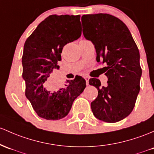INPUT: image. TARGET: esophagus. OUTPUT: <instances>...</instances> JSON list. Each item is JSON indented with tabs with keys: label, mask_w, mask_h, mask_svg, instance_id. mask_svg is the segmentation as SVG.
I'll return each mask as SVG.
<instances>
[{
	"label": "esophagus",
	"mask_w": 154,
	"mask_h": 154,
	"mask_svg": "<svg viewBox=\"0 0 154 154\" xmlns=\"http://www.w3.org/2000/svg\"><path fill=\"white\" fill-rule=\"evenodd\" d=\"M89 79H90V77H88V76H85V80L86 81V85H89Z\"/></svg>",
	"instance_id": "1"
}]
</instances>
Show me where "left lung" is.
Here are the masks:
<instances>
[{
  "instance_id": "left-lung-1",
  "label": "left lung",
  "mask_w": 154,
  "mask_h": 154,
  "mask_svg": "<svg viewBox=\"0 0 154 154\" xmlns=\"http://www.w3.org/2000/svg\"><path fill=\"white\" fill-rule=\"evenodd\" d=\"M81 21L84 36L95 46L97 62L107 64L104 67L107 87H102L98 79L89 80L98 90L91 109L101 121L118 122L131 112L140 92L139 50L127 26L113 15H83Z\"/></svg>"
}]
</instances>
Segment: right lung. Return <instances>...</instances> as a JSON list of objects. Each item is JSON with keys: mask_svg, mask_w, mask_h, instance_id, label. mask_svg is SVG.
Here are the masks:
<instances>
[{"mask_svg": "<svg viewBox=\"0 0 154 154\" xmlns=\"http://www.w3.org/2000/svg\"><path fill=\"white\" fill-rule=\"evenodd\" d=\"M80 16L47 17L26 39L22 57L25 96L39 117L59 120L66 116L74 99L83 92L85 80L76 76L57 91L44 87L53 69H58L63 47L81 36Z\"/></svg>", "mask_w": 154, "mask_h": 154, "instance_id": "1", "label": "right lung"}]
</instances>
